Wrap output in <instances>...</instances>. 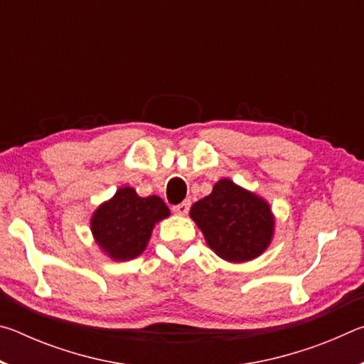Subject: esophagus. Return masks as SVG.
I'll return each instance as SVG.
<instances>
[{
	"instance_id": "1",
	"label": "esophagus",
	"mask_w": 364,
	"mask_h": 364,
	"mask_svg": "<svg viewBox=\"0 0 364 364\" xmlns=\"http://www.w3.org/2000/svg\"><path fill=\"white\" fill-rule=\"evenodd\" d=\"M189 207H191V202L183 200L181 204L171 207V210H173V213H176V215H186L189 212Z\"/></svg>"
}]
</instances>
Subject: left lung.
<instances>
[{
	"label": "left lung",
	"instance_id": "left-lung-1",
	"mask_svg": "<svg viewBox=\"0 0 364 364\" xmlns=\"http://www.w3.org/2000/svg\"><path fill=\"white\" fill-rule=\"evenodd\" d=\"M191 218L200 228L215 254L228 262H247L262 255L274 231L271 208L257 194L228 178L191 207Z\"/></svg>",
	"mask_w": 364,
	"mask_h": 364
}]
</instances>
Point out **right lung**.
I'll return each instance as SVG.
<instances>
[{
    "label": "right lung",
    "mask_w": 364,
    "mask_h": 364,
    "mask_svg": "<svg viewBox=\"0 0 364 364\" xmlns=\"http://www.w3.org/2000/svg\"><path fill=\"white\" fill-rule=\"evenodd\" d=\"M168 215V207L159 196L139 197L127 186L97 207L91 218V231L110 258L132 260L143 254L157 221Z\"/></svg>",
    "instance_id": "obj_1"
}]
</instances>
